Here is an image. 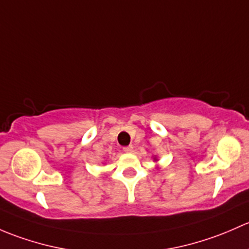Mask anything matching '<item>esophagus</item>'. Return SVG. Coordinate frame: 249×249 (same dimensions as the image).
<instances>
[{
	"label": "esophagus",
	"instance_id": "obj_1",
	"mask_svg": "<svg viewBox=\"0 0 249 249\" xmlns=\"http://www.w3.org/2000/svg\"><path fill=\"white\" fill-rule=\"evenodd\" d=\"M124 151L127 153L133 152V146H125V147H124Z\"/></svg>",
	"mask_w": 249,
	"mask_h": 249
}]
</instances>
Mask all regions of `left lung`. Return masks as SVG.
<instances>
[{
	"label": "left lung",
	"mask_w": 249,
	"mask_h": 249,
	"mask_svg": "<svg viewBox=\"0 0 249 249\" xmlns=\"http://www.w3.org/2000/svg\"><path fill=\"white\" fill-rule=\"evenodd\" d=\"M155 160H156V158H155Z\"/></svg>",
	"instance_id": "1"
}]
</instances>
